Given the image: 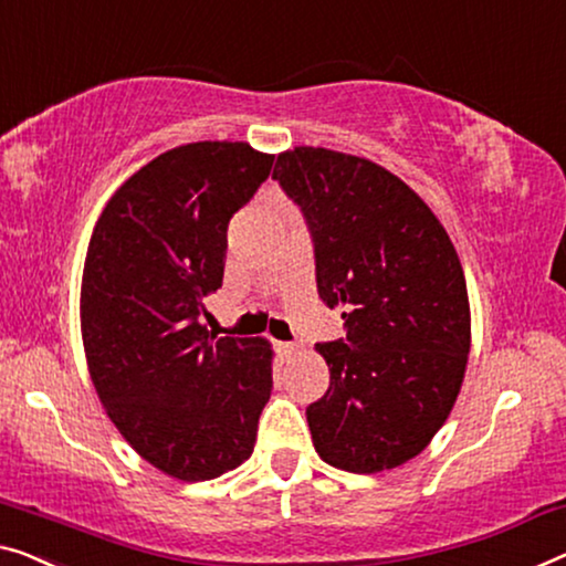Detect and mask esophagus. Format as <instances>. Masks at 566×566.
<instances>
[{"label":"esophagus","instance_id":"esophagus-1","mask_svg":"<svg viewBox=\"0 0 566 566\" xmlns=\"http://www.w3.org/2000/svg\"><path fill=\"white\" fill-rule=\"evenodd\" d=\"M297 350H300L297 343H276V353H280L282 360H290Z\"/></svg>","mask_w":566,"mask_h":566}]
</instances>
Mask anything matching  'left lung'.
Returning <instances> with one entry per match:
<instances>
[{
	"mask_svg": "<svg viewBox=\"0 0 566 566\" xmlns=\"http://www.w3.org/2000/svg\"><path fill=\"white\" fill-rule=\"evenodd\" d=\"M272 177L305 216L319 300L345 319V337L317 343L331 386L307 407L312 442L333 468L391 470L424 450L465 376L458 251L427 202L364 157L294 147Z\"/></svg>",
	"mask_w": 566,
	"mask_h": 566,
	"instance_id": "8db88e82",
	"label": "left lung"
}]
</instances>
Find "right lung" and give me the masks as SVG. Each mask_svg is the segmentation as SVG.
<instances>
[{"instance_id": "1", "label": "right lung", "mask_w": 566, "mask_h": 566, "mask_svg": "<svg viewBox=\"0 0 566 566\" xmlns=\"http://www.w3.org/2000/svg\"><path fill=\"white\" fill-rule=\"evenodd\" d=\"M247 142L175 147L106 202L81 284L91 381L116 429L177 480H213L251 458L272 394L261 337L200 323L223 284L229 221L272 172Z\"/></svg>"}]
</instances>
